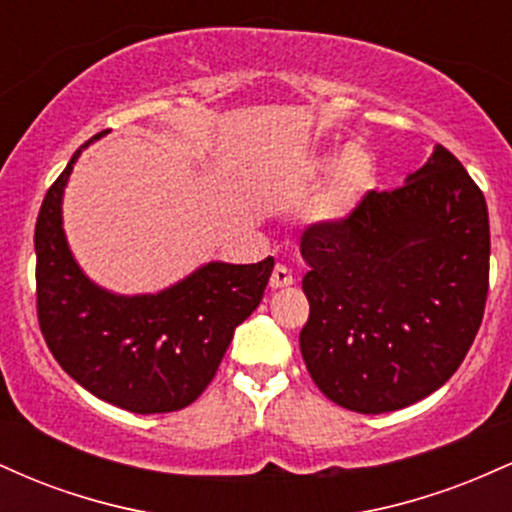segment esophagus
<instances>
[{"label":"esophagus","instance_id":"esophagus-1","mask_svg":"<svg viewBox=\"0 0 512 512\" xmlns=\"http://www.w3.org/2000/svg\"><path fill=\"white\" fill-rule=\"evenodd\" d=\"M293 284V274L289 267H284V264H276L272 276H269V289H284V286H291Z\"/></svg>","mask_w":512,"mask_h":512}]
</instances>
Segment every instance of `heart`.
I'll return each instance as SVG.
<instances>
[{"label": "heart", "instance_id": "heart-1", "mask_svg": "<svg viewBox=\"0 0 512 512\" xmlns=\"http://www.w3.org/2000/svg\"><path fill=\"white\" fill-rule=\"evenodd\" d=\"M317 173L322 178L337 173L325 195L315 202V214L325 221L342 219L373 187V161L354 146H339L322 156L317 161Z\"/></svg>", "mask_w": 512, "mask_h": 512}]
</instances>
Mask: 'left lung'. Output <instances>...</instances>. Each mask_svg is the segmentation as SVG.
Instances as JSON below:
<instances>
[{
    "label": "left lung",
    "mask_w": 512,
    "mask_h": 512,
    "mask_svg": "<svg viewBox=\"0 0 512 512\" xmlns=\"http://www.w3.org/2000/svg\"><path fill=\"white\" fill-rule=\"evenodd\" d=\"M301 255V354L334 404L397 411L460 368L484 317L491 236L484 195L445 146L397 190L305 228Z\"/></svg>",
    "instance_id": "8db88e82"
}]
</instances>
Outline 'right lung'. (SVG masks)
Here are the masks:
<instances>
[{
  "label": "right lung",
  "mask_w": 512,
  "mask_h": 512,
  "mask_svg": "<svg viewBox=\"0 0 512 512\" xmlns=\"http://www.w3.org/2000/svg\"><path fill=\"white\" fill-rule=\"evenodd\" d=\"M91 142L52 182L35 223L40 332L64 373L103 402L134 414L178 411L207 390L236 327L260 305L274 260L209 262L168 289L137 296L93 284L62 226L64 187Z\"/></svg>",
  "instance_id": "1"
}]
</instances>
